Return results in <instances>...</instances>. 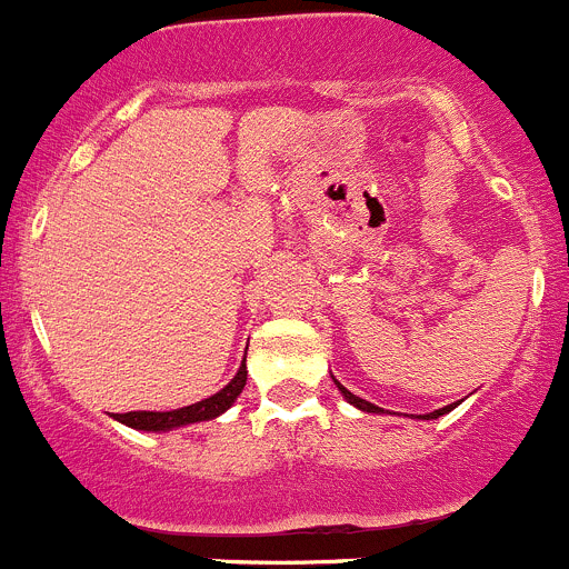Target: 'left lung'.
<instances>
[{
  "label": "left lung",
  "instance_id": "obj_1",
  "mask_svg": "<svg viewBox=\"0 0 569 569\" xmlns=\"http://www.w3.org/2000/svg\"><path fill=\"white\" fill-rule=\"evenodd\" d=\"M337 387H340V392H342V396H346V401H348V403H353V407H359V409H362V412H385V409L373 407V403H370V401H365V398H359V396H353V392H348L346 387H342V385H337ZM453 407H457V403H451V407H442V409H437V412H429V415H423V418H426V420H431V418H440V415L451 412Z\"/></svg>",
  "mask_w": 569,
  "mask_h": 569
}]
</instances>
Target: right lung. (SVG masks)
Segmentation results:
<instances>
[{"label": "right lung", "instance_id": "add662e5", "mask_svg": "<svg viewBox=\"0 0 569 569\" xmlns=\"http://www.w3.org/2000/svg\"><path fill=\"white\" fill-rule=\"evenodd\" d=\"M246 373H249V370H246V359H243L238 376H234V379L229 381L221 392L204 398V401L190 403V407H182V409H173V412L116 415V420H121V423L132 426V429H140V431H168V429H177V426L199 423V420H212V418H218L221 412H227V409L238 401V396L243 392V387H246Z\"/></svg>", "mask_w": 569, "mask_h": 569}]
</instances>
